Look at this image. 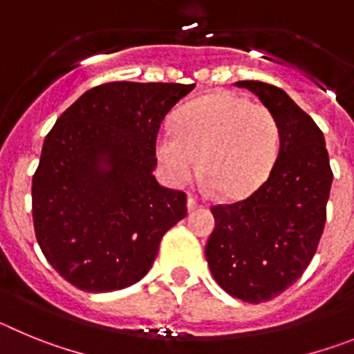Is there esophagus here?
Masks as SVG:
<instances>
[{
    "label": "esophagus",
    "mask_w": 354,
    "mask_h": 354,
    "mask_svg": "<svg viewBox=\"0 0 354 354\" xmlns=\"http://www.w3.org/2000/svg\"><path fill=\"white\" fill-rule=\"evenodd\" d=\"M200 207H202V204H200L198 200L193 198V196H187V211L193 212V211H196V209H200Z\"/></svg>",
    "instance_id": "obj_1"
}]
</instances>
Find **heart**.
<instances>
[{"label": "heart", "instance_id": "obj_1", "mask_svg": "<svg viewBox=\"0 0 354 354\" xmlns=\"http://www.w3.org/2000/svg\"><path fill=\"white\" fill-rule=\"evenodd\" d=\"M280 149V129L270 109L232 93L204 95L180 109L175 127L156 138L165 179L183 186L198 170L223 198L252 195L270 175Z\"/></svg>", "mask_w": 354, "mask_h": 354}]
</instances>
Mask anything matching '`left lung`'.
I'll use <instances>...</instances> for the list:
<instances>
[{
  "mask_svg": "<svg viewBox=\"0 0 354 354\" xmlns=\"http://www.w3.org/2000/svg\"><path fill=\"white\" fill-rule=\"evenodd\" d=\"M278 122L280 149L268 179L248 198L216 205L205 259L234 298L262 303L292 286L310 264L326 221L333 174L324 134L282 88L237 81Z\"/></svg>",
  "mask_w": 354,
  "mask_h": 354,
  "instance_id": "8db88e82",
  "label": "left lung"
}]
</instances>
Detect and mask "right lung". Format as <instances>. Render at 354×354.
<instances>
[{
    "instance_id": "right-lung-1",
    "label": "right lung",
    "mask_w": 354,
    "mask_h": 354,
    "mask_svg": "<svg viewBox=\"0 0 354 354\" xmlns=\"http://www.w3.org/2000/svg\"><path fill=\"white\" fill-rule=\"evenodd\" d=\"M195 88L117 81L84 92L44 140L31 184L33 225L49 264L74 287L140 282L159 241L186 216V195L156 180V138Z\"/></svg>"
}]
</instances>
